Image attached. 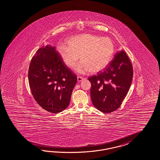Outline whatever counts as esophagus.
Here are the masks:
<instances>
[{"instance_id":"1","label":"esophagus","mask_w":160,"mask_h":160,"mask_svg":"<svg viewBox=\"0 0 160 160\" xmlns=\"http://www.w3.org/2000/svg\"><path fill=\"white\" fill-rule=\"evenodd\" d=\"M84 78H82V76H78V82H82Z\"/></svg>"}]
</instances>
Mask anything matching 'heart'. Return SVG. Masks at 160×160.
<instances>
[{"label":"heart","mask_w":160,"mask_h":160,"mask_svg":"<svg viewBox=\"0 0 160 160\" xmlns=\"http://www.w3.org/2000/svg\"><path fill=\"white\" fill-rule=\"evenodd\" d=\"M68 46L60 45L57 52L63 63L73 69L80 56L82 61L77 68L78 72L87 70L95 73L105 69L112 61L115 47L109 39L91 34L79 35L68 39Z\"/></svg>","instance_id":"heart-1"}]
</instances>
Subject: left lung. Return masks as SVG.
<instances>
[{
    "instance_id": "8db88e82",
    "label": "left lung",
    "mask_w": 160,
    "mask_h": 160,
    "mask_svg": "<svg viewBox=\"0 0 160 160\" xmlns=\"http://www.w3.org/2000/svg\"><path fill=\"white\" fill-rule=\"evenodd\" d=\"M133 75L129 57L123 51L118 52L107 68L88 78L94 106L105 113L116 111L129 91Z\"/></svg>"
}]
</instances>
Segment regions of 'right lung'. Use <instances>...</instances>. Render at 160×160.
I'll return each instance as SVG.
<instances>
[{
    "instance_id": "add662e5",
    "label": "right lung",
    "mask_w": 160,
    "mask_h": 160,
    "mask_svg": "<svg viewBox=\"0 0 160 160\" xmlns=\"http://www.w3.org/2000/svg\"><path fill=\"white\" fill-rule=\"evenodd\" d=\"M28 82L37 102L48 112L57 113L69 106L77 76L63 63L55 47L48 45L32 58Z\"/></svg>"
}]
</instances>
